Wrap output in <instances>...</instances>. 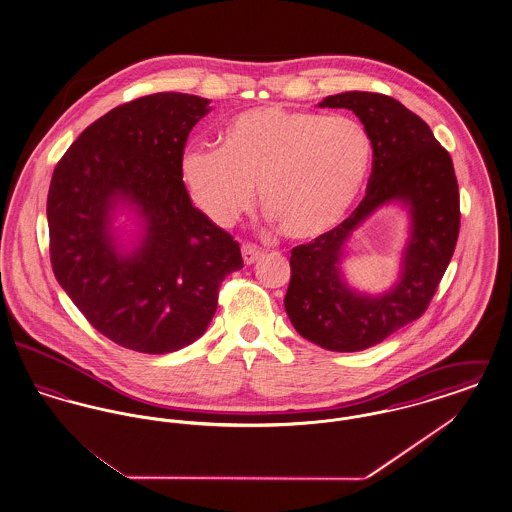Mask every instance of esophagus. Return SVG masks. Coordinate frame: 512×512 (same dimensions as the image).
Returning <instances> with one entry per match:
<instances>
[{
  "label": "esophagus",
  "instance_id": "1",
  "mask_svg": "<svg viewBox=\"0 0 512 512\" xmlns=\"http://www.w3.org/2000/svg\"><path fill=\"white\" fill-rule=\"evenodd\" d=\"M242 255H244L245 265H253L263 257V251L253 244L242 245Z\"/></svg>",
  "mask_w": 512,
  "mask_h": 512
}]
</instances>
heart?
Returning a JSON list of instances; mask_svg holds the SVG:
<instances>
[{"mask_svg": "<svg viewBox=\"0 0 512 512\" xmlns=\"http://www.w3.org/2000/svg\"><path fill=\"white\" fill-rule=\"evenodd\" d=\"M374 142L353 117L278 105L236 115L219 147H186L182 178L199 209L230 226L251 207L253 186L268 219L292 240L336 228L365 188Z\"/></svg>", "mask_w": 512, "mask_h": 512, "instance_id": "obj_1", "label": "heart"}]
</instances>
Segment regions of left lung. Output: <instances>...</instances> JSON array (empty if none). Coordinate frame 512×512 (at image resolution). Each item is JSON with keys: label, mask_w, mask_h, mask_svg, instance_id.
Returning a JSON list of instances; mask_svg holds the SVG:
<instances>
[{"label": "left lung", "mask_w": 512, "mask_h": 512, "mask_svg": "<svg viewBox=\"0 0 512 512\" xmlns=\"http://www.w3.org/2000/svg\"><path fill=\"white\" fill-rule=\"evenodd\" d=\"M320 107L351 109L372 136L374 161L357 209L330 232L293 247L284 305L303 338L328 351H363L428 309L459 238V184L447 149L397 99L345 92L322 99ZM393 198L409 202L414 217L402 282L380 298L351 293L337 267L344 242L370 212Z\"/></svg>", "instance_id": "1"}]
</instances>
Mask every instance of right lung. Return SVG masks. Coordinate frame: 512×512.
<instances>
[{"mask_svg": "<svg viewBox=\"0 0 512 512\" xmlns=\"http://www.w3.org/2000/svg\"><path fill=\"white\" fill-rule=\"evenodd\" d=\"M209 99L161 92L92 122L59 159L48 192L49 259L86 320L140 353L203 336L222 280L244 267L240 245L192 205L182 155ZM130 200L147 220L132 256L116 251L110 211Z\"/></svg>", "mask_w": 512, "mask_h": 512, "instance_id": "obj_1", "label": "right lung"}]
</instances>
